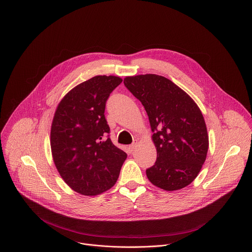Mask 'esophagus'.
Instances as JSON below:
<instances>
[{"mask_svg":"<svg viewBox=\"0 0 252 252\" xmlns=\"http://www.w3.org/2000/svg\"><path fill=\"white\" fill-rule=\"evenodd\" d=\"M134 149H135V144H131V145L128 146V150H129L130 152H132Z\"/></svg>","mask_w":252,"mask_h":252,"instance_id":"1","label":"esophagus"}]
</instances>
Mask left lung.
I'll use <instances>...</instances> for the list:
<instances>
[{
  "label": "left lung",
  "instance_id": "left-lung-1",
  "mask_svg": "<svg viewBox=\"0 0 252 252\" xmlns=\"http://www.w3.org/2000/svg\"><path fill=\"white\" fill-rule=\"evenodd\" d=\"M125 86L144 107L156 147L148 180L165 191L191 184L206 161L209 135L201 110L171 80L155 74L126 77Z\"/></svg>",
  "mask_w": 252,
  "mask_h": 252
}]
</instances>
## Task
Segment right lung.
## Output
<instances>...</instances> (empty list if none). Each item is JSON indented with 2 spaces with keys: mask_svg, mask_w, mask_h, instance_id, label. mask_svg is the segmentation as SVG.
I'll use <instances>...</instances> for the list:
<instances>
[{
  "mask_svg": "<svg viewBox=\"0 0 252 252\" xmlns=\"http://www.w3.org/2000/svg\"><path fill=\"white\" fill-rule=\"evenodd\" d=\"M123 79L99 75L69 91L55 111L50 146L56 168L75 192L96 196L112 188L126 153L110 138L106 102Z\"/></svg>",
  "mask_w": 252,
  "mask_h": 252,
  "instance_id": "1",
  "label": "right lung"
}]
</instances>
